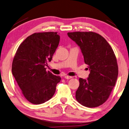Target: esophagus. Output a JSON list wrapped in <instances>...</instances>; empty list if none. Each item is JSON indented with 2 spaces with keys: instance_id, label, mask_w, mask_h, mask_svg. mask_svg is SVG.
<instances>
[{
  "instance_id": "esophagus-1",
  "label": "esophagus",
  "mask_w": 129,
  "mask_h": 129,
  "mask_svg": "<svg viewBox=\"0 0 129 129\" xmlns=\"http://www.w3.org/2000/svg\"><path fill=\"white\" fill-rule=\"evenodd\" d=\"M64 78H65V79H71V78H72V77H71V76H64Z\"/></svg>"
}]
</instances>
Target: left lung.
Listing matches in <instances>:
<instances>
[{
    "mask_svg": "<svg viewBox=\"0 0 129 129\" xmlns=\"http://www.w3.org/2000/svg\"><path fill=\"white\" fill-rule=\"evenodd\" d=\"M68 36L80 47L90 72L87 79H79L76 100L86 107H99L108 99L117 79L116 56L109 44L99 34L76 31L68 33Z\"/></svg>",
    "mask_w": 129,
    "mask_h": 129,
    "instance_id": "obj_1",
    "label": "left lung"
}]
</instances>
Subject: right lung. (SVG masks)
Wrapping results in <instances>:
<instances>
[{
  "instance_id": "1",
  "label": "right lung",
  "mask_w": 129,
  "mask_h": 129,
  "mask_svg": "<svg viewBox=\"0 0 129 129\" xmlns=\"http://www.w3.org/2000/svg\"><path fill=\"white\" fill-rule=\"evenodd\" d=\"M57 32L34 33L18 47L14 57L12 72L22 93L28 101L41 104L48 101L56 91L61 77L46 71L57 48Z\"/></svg>"
}]
</instances>
